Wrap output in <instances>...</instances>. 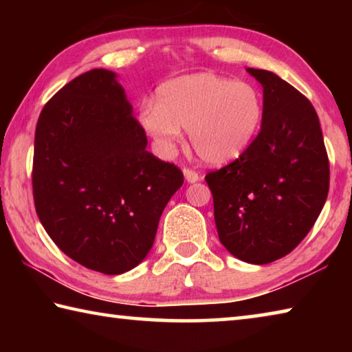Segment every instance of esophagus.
Listing matches in <instances>:
<instances>
[{
	"instance_id": "1",
	"label": "esophagus",
	"mask_w": 352,
	"mask_h": 352,
	"mask_svg": "<svg viewBox=\"0 0 352 352\" xmlns=\"http://www.w3.org/2000/svg\"><path fill=\"white\" fill-rule=\"evenodd\" d=\"M183 174H184V178H186L188 183H195V182L200 180V175L197 174V172L192 170V169H189V168H184L183 169Z\"/></svg>"
}]
</instances>
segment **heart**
Here are the masks:
<instances>
[{
    "label": "heart",
    "mask_w": 352,
    "mask_h": 352,
    "mask_svg": "<svg viewBox=\"0 0 352 352\" xmlns=\"http://www.w3.org/2000/svg\"><path fill=\"white\" fill-rule=\"evenodd\" d=\"M264 104L252 83L214 73L180 76L162 83L155 102L140 107L138 121L163 155H172L189 130L195 153L208 164H226L252 146Z\"/></svg>",
    "instance_id": "obj_1"
}]
</instances>
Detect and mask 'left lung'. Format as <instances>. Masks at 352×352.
Returning a JSON list of instances; mask_svg holds the SVG:
<instances>
[{"instance_id": "8db88e82", "label": "left lung", "mask_w": 352, "mask_h": 352, "mask_svg": "<svg viewBox=\"0 0 352 352\" xmlns=\"http://www.w3.org/2000/svg\"><path fill=\"white\" fill-rule=\"evenodd\" d=\"M247 71L264 88L261 132L205 180L220 242L237 259L262 265L311 231L329 192V160L311 100L275 73Z\"/></svg>"}]
</instances>
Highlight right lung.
I'll return each instance as SVG.
<instances>
[{"label": "right lung", "mask_w": 352, "mask_h": 352, "mask_svg": "<svg viewBox=\"0 0 352 352\" xmlns=\"http://www.w3.org/2000/svg\"><path fill=\"white\" fill-rule=\"evenodd\" d=\"M147 136L113 71L68 82L35 129L32 192L46 233L87 269L121 275L146 258L183 172Z\"/></svg>", "instance_id": "right-lung-1"}]
</instances>
